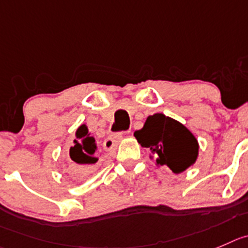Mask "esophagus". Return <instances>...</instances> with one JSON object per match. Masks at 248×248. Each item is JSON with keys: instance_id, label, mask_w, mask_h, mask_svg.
<instances>
[{"instance_id": "34e87169", "label": "esophagus", "mask_w": 248, "mask_h": 248, "mask_svg": "<svg viewBox=\"0 0 248 248\" xmlns=\"http://www.w3.org/2000/svg\"><path fill=\"white\" fill-rule=\"evenodd\" d=\"M128 134V133H126ZM123 136H124V133H120L118 134V135L113 136V138H108L107 140L103 142V147H105L106 151H112L113 148H115V146L118 145V143L122 141Z\"/></svg>"}]
</instances>
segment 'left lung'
Segmentation results:
<instances>
[{
    "instance_id": "left-lung-1",
    "label": "left lung",
    "mask_w": 248,
    "mask_h": 248,
    "mask_svg": "<svg viewBox=\"0 0 248 248\" xmlns=\"http://www.w3.org/2000/svg\"><path fill=\"white\" fill-rule=\"evenodd\" d=\"M134 136L141 147L148 148L155 166L169 167L174 174H180L196 163L200 145L184 124L163 113L148 115L142 129Z\"/></svg>"
}]
</instances>
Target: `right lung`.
<instances>
[{"instance_id":"1","label":"right lung","mask_w":248,"mask_h":248,"mask_svg":"<svg viewBox=\"0 0 248 248\" xmlns=\"http://www.w3.org/2000/svg\"><path fill=\"white\" fill-rule=\"evenodd\" d=\"M74 145L69 150V157L75 163L79 175L89 174L97 167V142L86 124H81L75 131Z\"/></svg>"}]
</instances>
